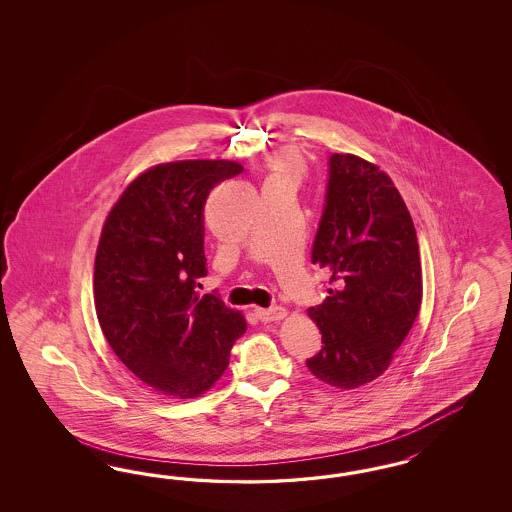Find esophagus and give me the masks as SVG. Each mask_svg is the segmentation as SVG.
I'll return each instance as SVG.
<instances>
[{
	"mask_svg": "<svg viewBox=\"0 0 512 512\" xmlns=\"http://www.w3.org/2000/svg\"><path fill=\"white\" fill-rule=\"evenodd\" d=\"M255 315L263 323H272V321H281L283 317H287V310L285 308H257Z\"/></svg>",
	"mask_w": 512,
	"mask_h": 512,
	"instance_id": "1",
	"label": "esophagus"
}]
</instances>
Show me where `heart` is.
<instances>
[{"mask_svg":"<svg viewBox=\"0 0 512 512\" xmlns=\"http://www.w3.org/2000/svg\"><path fill=\"white\" fill-rule=\"evenodd\" d=\"M304 172V163L300 159V155L293 154V152H285V154L279 155L278 159L274 161V171L270 174V178H291L298 182L300 176Z\"/></svg>","mask_w":512,"mask_h":512,"instance_id":"b5f03b06","label":"heart"}]
</instances>
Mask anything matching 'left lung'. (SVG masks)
Here are the masks:
<instances>
[{"mask_svg": "<svg viewBox=\"0 0 512 512\" xmlns=\"http://www.w3.org/2000/svg\"><path fill=\"white\" fill-rule=\"evenodd\" d=\"M325 212L311 263L328 276L308 315L323 349L306 364L330 387L358 388L387 372L422 304L419 242L387 172L353 154L330 157Z\"/></svg>", "mask_w": 512, "mask_h": 512, "instance_id": "left-lung-1", "label": "left lung"}]
</instances>
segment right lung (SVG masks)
Returning a JSON list of instances; mask_svg holds the SVG:
<instances>
[{"mask_svg":"<svg viewBox=\"0 0 512 512\" xmlns=\"http://www.w3.org/2000/svg\"><path fill=\"white\" fill-rule=\"evenodd\" d=\"M244 167L184 159L139 174L110 208L95 253L93 300L110 349L137 379L176 400L197 398L229 366L246 319L206 276L204 202Z\"/></svg>","mask_w":512,"mask_h":512,"instance_id":"right-lung-1","label":"right lung"}]
</instances>
